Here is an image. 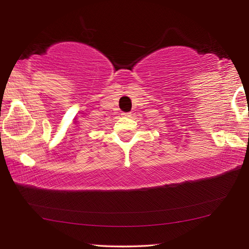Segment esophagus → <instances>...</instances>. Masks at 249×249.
Listing matches in <instances>:
<instances>
[{"label": "esophagus", "mask_w": 249, "mask_h": 249, "mask_svg": "<svg viewBox=\"0 0 249 249\" xmlns=\"http://www.w3.org/2000/svg\"><path fill=\"white\" fill-rule=\"evenodd\" d=\"M122 116H130V113H128V112H123V113H122Z\"/></svg>", "instance_id": "esophagus-1"}]
</instances>
